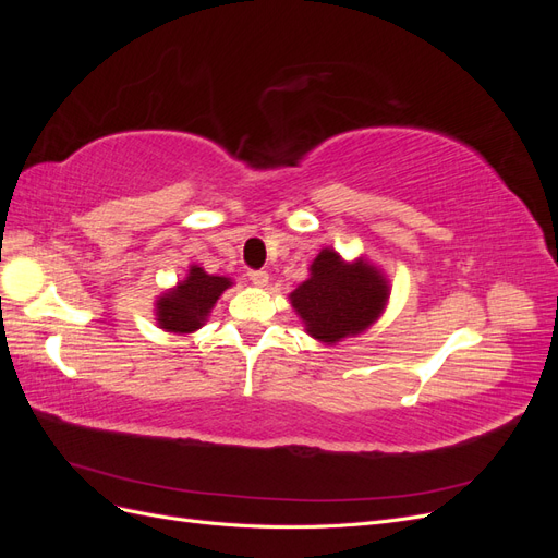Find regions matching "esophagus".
Listing matches in <instances>:
<instances>
[{
    "instance_id": "1",
    "label": "esophagus",
    "mask_w": 558,
    "mask_h": 558,
    "mask_svg": "<svg viewBox=\"0 0 558 558\" xmlns=\"http://www.w3.org/2000/svg\"><path fill=\"white\" fill-rule=\"evenodd\" d=\"M248 279L256 286H267L269 275L265 272V269H248Z\"/></svg>"
}]
</instances>
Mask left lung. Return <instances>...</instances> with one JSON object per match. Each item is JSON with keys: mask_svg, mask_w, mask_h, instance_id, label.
<instances>
[{"mask_svg": "<svg viewBox=\"0 0 558 558\" xmlns=\"http://www.w3.org/2000/svg\"><path fill=\"white\" fill-rule=\"evenodd\" d=\"M388 286L375 267L363 260L344 265L330 248L318 253L312 277L291 293L307 332L330 344L365 330L384 310Z\"/></svg>", "mask_w": 558, "mask_h": 558, "instance_id": "8db88e82", "label": "left lung"}]
</instances>
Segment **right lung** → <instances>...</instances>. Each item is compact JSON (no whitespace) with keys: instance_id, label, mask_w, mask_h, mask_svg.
Segmentation results:
<instances>
[{"instance_id":"add662e5","label":"right lung","mask_w":558,"mask_h":558,"mask_svg":"<svg viewBox=\"0 0 558 558\" xmlns=\"http://www.w3.org/2000/svg\"><path fill=\"white\" fill-rule=\"evenodd\" d=\"M228 286L230 279L211 277L202 267H191V275L158 300L160 328L170 332L197 330Z\"/></svg>"}]
</instances>
